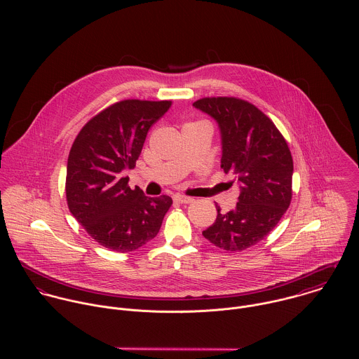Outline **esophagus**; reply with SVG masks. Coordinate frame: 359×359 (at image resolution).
Returning <instances> with one entry per match:
<instances>
[{
	"mask_svg": "<svg viewBox=\"0 0 359 359\" xmlns=\"http://www.w3.org/2000/svg\"><path fill=\"white\" fill-rule=\"evenodd\" d=\"M174 201L177 203H181V205H189V203L194 202V198L185 196V195H174Z\"/></svg>",
	"mask_w": 359,
	"mask_h": 359,
	"instance_id": "34e87169",
	"label": "esophagus"
}]
</instances>
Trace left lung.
<instances>
[{"label":"left lung","mask_w":359,"mask_h":359,"mask_svg":"<svg viewBox=\"0 0 359 359\" xmlns=\"http://www.w3.org/2000/svg\"><path fill=\"white\" fill-rule=\"evenodd\" d=\"M219 127L221 168L241 182L236 208L221 212L203 236L229 253L262 241L292 202L293 158L273 121L253 103L235 97H211L194 102Z\"/></svg>","instance_id":"left-lung-1"}]
</instances>
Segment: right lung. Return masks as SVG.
Listing matches in <instances>:
<instances>
[{"mask_svg": "<svg viewBox=\"0 0 359 359\" xmlns=\"http://www.w3.org/2000/svg\"><path fill=\"white\" fill-rule=\"evenodd\" d=\"M171 101L124 100L95 114L77 134L66 171V201L73 217L101 246L130 253L157 235L172 205L128 187L149 128Z\"/></svg>", "mask_w": 359, "mask_h": 359, "instance_id": "add662e5", "label": "right lung"}]
</instances>
